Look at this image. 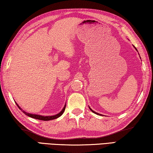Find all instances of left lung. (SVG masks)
I'll list each match as a JSON object with an SVG mask.
<instances>
[{"instance_id":"obj_1","label":"left lung","mask_w":153,"mask_h":153,"mask_svg":"<svg viewBox=\"0 0 153 153\" xmlns=\"http://www.w3.org/2000/svg\"><path fill=\"white\" fill-rule=\"evenodd\" d=\"M136 50H137V49H136ZM89 108H90V107H89ZM90 110H91V111H92V112H93V113H96V114H97V115H98V113H96V112H94V111H92V109H91V108H90Z\"/></svg>"}]
</instances>
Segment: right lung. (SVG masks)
<instances>
[{
  "label": "right lung",
  "mask_w": 153,
  "mask_h": 153,
  "mask_svg": "<svg viewBox=\"0 0 153 153\" xmlns=\"http://www.w3.org/2000/svg\"><path fill=\"white\" fill-rule=\"evenodd\" d=\"M16 105H17V107H19L21 110H22V108H21L19 105H18L17 103ZM65 106L66 105H65L64 108H63V110H62L60 113L56 114V115H53V116H42V115H35V114H31V113H26L24 111H22L23 113H25V115L29 116V117H32V118H34V119H36V120H43V121H48V120H55V119H56L60 117V116L62 115V114L63 113V112L65 111Z\"/></svg>",
  "instance_id": "1"
}]
</instances>
